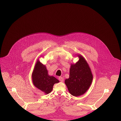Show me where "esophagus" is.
<instances>
[{
	"instance_id": "obj_1",
	"label": "esophagus",
	"mask_w": 121,
	"mask_h": 121,
	"mask_svg": "<svg viewBox=\"0 0 121 121\" xmlns=\"http://www.w3.org/2000/svg\"><path fill=\"white\" fill-rule=\"evenodd\" d=\"M59 80L60 81L62 82H63V81H64V78H63L62 77H59Z\"/></svg>"
}]
</instances>
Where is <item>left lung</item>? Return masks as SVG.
I'll list each match as a JSON object with an SVG mask.
<instances>
[{"instance_id":"8db88e82","label":"left lung","mask_w":121,"mask_h":121,"mask_svg":"<svg viewBox=\"0 0 121 121\" xmlns=\"http://www.w3.org/2000/svg\"><path fill=\"white\" fill-rule=\"evenodd\" d=\"M79 60L72 64L70 69L69 78L65 81L69 93L74 96L84 94L90 86L93 75L85 59L78 55Z\"/></svg>"}]
</instances>
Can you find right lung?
Segmentation results:
<instances>
[{
  "label": "right lung",
  "mask_w": 121,
  "mask_h": 121,
  "mask_svg": "<svg viewBox=\"0 0 121 121\" xmlns=\"http://www.w3.org/2000/svg\"><path fill=\"white\" fill-rule=\"evenodd\" d=\"M32 80L35 86L47 94L52 91L53 85L59 82L54 77L48 75L46 66L39 60L37 61L35 66Z\"/></svg>",
  "instance_id": "add662e5"
}]
</instances>
